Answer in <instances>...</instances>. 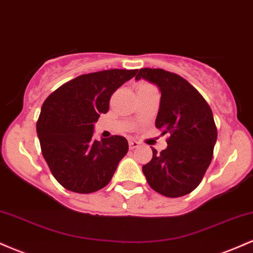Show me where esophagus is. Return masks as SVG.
<instances>
[{
	"label": "esophagus",
	"mask_w": 253,
	"mask_h": 253,
	"mask_svg": "<svg viewBox=\"0 0 253 253\" xmlns=\"http://www.w3.org/2000/svg\"><path fill=\"white\" fill-rule=\"evenodd\" d=\"M139 146V143L135 140H129V149L133 150V149H136V147Z\"/></svg>",
	"instance_id": "34e87169"
}]
</instances>
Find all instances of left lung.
Masks as SVG:
<instances>
[{"label":"left lung","instance_id":"obj_1","mask_svg":"<svg viewBox=\"0 0 253 253\" xmlns=\"http://www.w3.org/2000/svg\"><path fill=\"white\" fill-rule=\"evenodd\" d=\"M156 84L161 104L156 127L169 134L161 153L143 165L149 185L167 197L193 191L202 181L213 158L217 130L210 104L184 78L163 69H140L135 80Z\"/></svg>","mask_w":253,"mask_h":253}]
</instances>
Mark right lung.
I'll use <instances>...</instances> for the list:
<instances>
[{"label": "right lung", "instance_id": "right-lung-1", "mask_svg": "<svg viewBox=\"0 0 253 253\" xmlns=\"http://www.w3.org/2000/svg\"><path fill=\"white\" fill-rule=\"evenodd\" d=\"M136 72L112 69L81 75L45 100L38 138L52 175L65 189L89 194L110 182L128 143L121 135L95 140L94 124L108 112L112 95Z\"/></svg>", "mask_w": 253, "mask_h": 253}]
</instances>
